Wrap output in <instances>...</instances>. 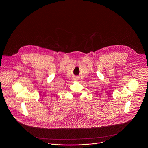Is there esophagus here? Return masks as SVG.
<instances>
[{
	"mask_svg": "<svg viewBox=\"0 0 148 148\" xmlns=\"http://www.w3.org/2000/svg\"><path fill=\"white\" fill-rule=\"evenodd\" d=\"M73 80H79V77L78 76H75L73 77Z\"/></svg>",
	"mask_w": 148,
	"mask_h": 148,
	"instance_id": "1",
	"label": "esophagus"
}]
</instances>
